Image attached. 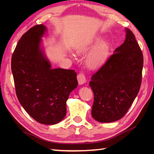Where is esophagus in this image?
Returning <instances> with one entry per match:
<instances>
[{"instance_id": "obj_1", "label": "esophagus", "mask_w": 154, "mask_h": 154, "mask_svg": "<svg viewBox=\"0 0 154 154\" xmlns=\"http://www.w3.org/2000/svg\"><path fill=\"white\" fill-rule=\"evenodd\" d=\"M77 80L79 84L82 85L86 82V78H85V75L83 74V72H79V73L77 75Z\"/></svg>"}]
</instances>
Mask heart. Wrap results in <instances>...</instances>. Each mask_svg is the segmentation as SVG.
Returning a JSON list of instances; mask_svg holds the SVG:
<instances>
[{
  "instance_id": "heart-1",
  "label": "heart",
  "mask_w": 154,
  "mask_h": 154,
  "mask_svg": "<svg viewBox=\"0 0 154 154\" xmlns=\"http://www.w3.org/2000/svg\"><path fill=\"white\" fill-rule=\"evenodd\" d=\"M90 48H95L88 55L87 58V64L88 66L92 69L100 66L105 63L107 59L109 54V45L106 42L101 43L100 38H96V40L84 48L79 49V53H84Z\"/></svg>"
}]
</instances>
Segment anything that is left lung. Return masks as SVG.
Masks as SVG:
<instances>
[{
  "mask_svg": "<svg viewBox=\"0 0 154 154\" xmlns=\"http://www.w3.org/2000/svg\"><path fill=\"white\" fill-rule=\"evenodd\" d=\"M126 32L124 43L116 49L90 82L94 96L92 116L103 123L123 118L141 85L142 51L133 32L129 28Z\"/></svg>",
  "mask_w": 154,
  "mask_h": 154,
  "instance_id": "left-lung-1",
  "label": "left lung"
}]
</instances>
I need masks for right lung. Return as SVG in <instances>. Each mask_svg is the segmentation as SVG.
Segmentation results:
<instances>
[{"label":"right lung","mask_w":154,"mask_h":154,"mask_svg":"<svg viewBox=\"0 0 154 154\" xmlns=\"http://www.w3.org/2000/svg\"><path fill=\"white\" fill-rule=\"evenodd\" d=\"M47 28L36 25L18 41L11 58L15 92L26 111L41 124L53 125L66 113V100L77 87L74 70L51 68L40 48Z\"/></svg>","instance_id":"add662e5"}]
</instances>
